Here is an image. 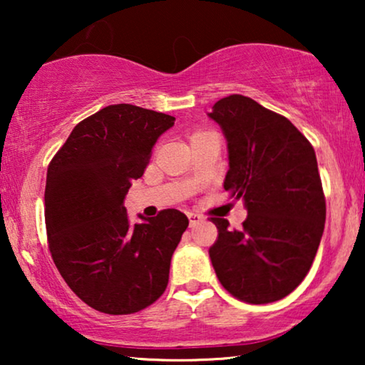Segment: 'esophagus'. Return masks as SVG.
I'll use <instances>...</instances> for the list:
<instances>
[{"label": "esophagus", "mask_w": 365, "mask_h": 365, "mask_svg": "<svg viewBox=\"0 0 365 365\" xmlns=\"http://www.w3.org/2000/svg\"><path fill=\"white\" fill-rule=\"evenodd\" d=\"M187 217H189V224H191V227L197 226L199 222L204 221V217L201 216V214H197V212H187Z\"/></svg>", "instance_id": "34e87169"}]
</instances>
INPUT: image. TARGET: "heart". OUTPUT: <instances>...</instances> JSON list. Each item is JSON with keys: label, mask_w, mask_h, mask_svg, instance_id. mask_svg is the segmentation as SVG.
I'll list each match as a JSON object with an SVG mask.
<instances>
[{"label": "heart", "mask_w": 365, "mask_h": 365, "mask_svg": "<svg viewBox=\"0 0 365 365\" xmlns=\"http://www.w3.org/2000/svg\"><path fill=\"white\" fill-rule=\"evenodd\" d=\"M202 133H206V131H196V133H194V134H192V136H191V139H192L194 136H197V134H202Z\"/></svg>", "instance_id": "1"}]
</instances>
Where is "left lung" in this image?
<instances>
[{
  "instance_id": "8db88e82",
  "label": "left lung",
  "mask_w": 365,
  "mask_h": 365,
  "mask_svg": "<svg viewBox=\"0 0 365 365\" xmlns=\"http://www.w3.org/2000/svg\"><path fill=\"white\" fill-rule=\"evenodd\" d=\"M209 118L227 139L224 189L247 209L241 229L211 217L212 267L239 301H279L304 281L321 244L326 197L316 153L287 118L242 94L219 99Z\"/></svg>"
}]
</instances>
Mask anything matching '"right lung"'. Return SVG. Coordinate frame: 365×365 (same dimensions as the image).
Listing matches in <instances>:
<instances>
[{"label": "right lung", "instance_id": "add662e5", "mask_svg": "<svg viewBox=\"0 0 365 365\" xmlns=\"http://www.w3.org/2000/svg\"><path fill=\"white\" fill-rule=\"evenodd\" d=\"M174 121L151 109L111 104L78 123L48 166L49 252L69 289L99 312H139L168 287L186 214L164 209L133 224L123 202Z\"/></svg>", "mask_w": 365, "mask_h": 365}]
</instances>
